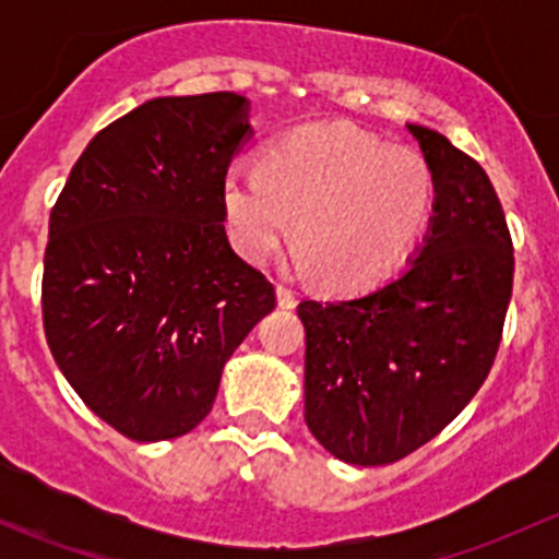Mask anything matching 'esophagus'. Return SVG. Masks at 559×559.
<instances>
[{"label": "esophagus", "mask_w": 559, "mask_h": 559, "mask_svg": "<svg viewBox=\"0 0 559 559\" xmlns=\"http://www.w3.org/2000/svg\"><path fill=\"white\" fill-rule=\"evenodd\" d=\"M275 300H278V306L286 308V311L297 306V297H295V292L289 289V286H281V284L275 286Z\"/></svg>", "instance_id": "1"}]
</instances>
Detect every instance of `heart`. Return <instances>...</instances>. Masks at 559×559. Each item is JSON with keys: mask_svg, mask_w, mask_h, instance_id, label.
Listing matches in <instances>:
<instances>
[{"mask_svg": "<svg viewBox=\"0 0 559 559\" xmlns=\"http://www.w3.org/2000/svg\"><path fill=\"white\" fill-rule=\"evenodd\" d=\"M436 180L419 151L352 123H308L275 140L259 170L229 167L222 211L235 251L264 264L292 227L295 264L335 292L379 286L419 243Z\"/></svg>", "mask_w": 559, "mask_h": 559, "instance_id": "1", "label": "heart"}]
</instances>
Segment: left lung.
<instances>
[{
  "label": "left lung",
  "instance_id": "obj_1",
  "mask_svg": "<svg viewBox=\"0 0 559 559\" xmlns=\"http://www.w3.org/2000/svg\"><path fill=\"white\" fill-rule=\"evenodd\" d=\"M436 180L430 227L397 278L302 300L306 425L348 465L416 452L465 408L498 354L514 284L503 207L478 162L405 123Z\"/></svg>",
  "mask_w": 559,
  "mask_h": 559
}]
</instances>
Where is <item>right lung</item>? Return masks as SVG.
I'll return each mask as SVG.
<instances>
[{
  "label": "right lung",
  "instance_id": "right-lung-1",
  "mask_svg": "<svg viewBox=\"0 0 559 559\" xmlns=\"http://www.w3.org/2000/svg\"><path fill=\"white\" fill-rule=\"evenodd\" d=\"M248 110L235 92L148 99L86 145L50 213V354L132 441L194 430L227 359L275 308L224 229L222 180L253 134Z\"/></svg>",
  "mask_w": 559,
  "mask_h": 559
}]
</instances>
